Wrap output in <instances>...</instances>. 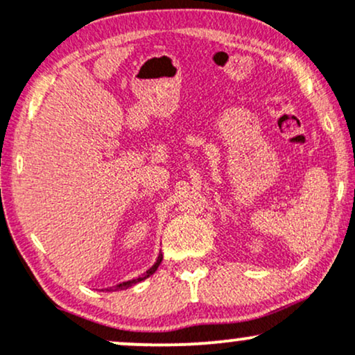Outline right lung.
Segmentation results:
<instances>
[{
	"mask_svg": "<svg viewBox=\"0 0 355 355\" xmlns=\"http://www.w3.org/2000/svg\"><path fill=\"white\" fill-rule=\"evenodd\" d=\"M162 263V255H158V259H157V263H155L153 267H150L148 270H146V274L144 275V277H138V279H133V280H128V282H123V284H118L116 287H110V288H107V291H123V288H128V287H132L133 284H138V282H141V280H145L146 277H150L153 274L155 270H157L158 268V266H160Z\"/></svg>",
	"mask_w": 355,
	"mask_h": 355,
	"instance_id": "obj_1",
	"label": "right lung"
}]
</instances>
